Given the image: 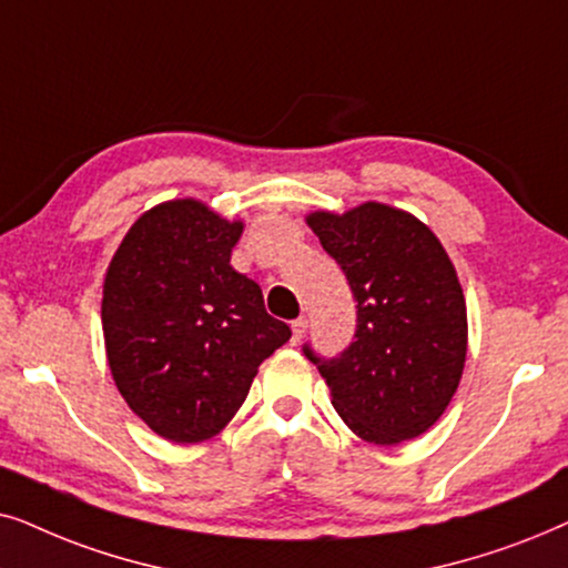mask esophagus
Listing matches in <instances>:
<instances>
[{
	"instance_id": "esophagus-1",
	"label": "esophagus",
	"mask_w": 568,
	"mask_h": 568,
	"mask_svg": "<svg viewBox=\"0 0 568 568\" xmlns=\"http://www.w3.org/2000/svg\"><path fill=\"white\" fill-rule=\"evenodd\" d=\"M306 327H308V324H306L304 316H301V320H296V322L291 324V329H293V343H301V337H304Z\"/></svg>"
}]
</instances>
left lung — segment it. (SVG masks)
I'll return each instance as SVG.
<instances>
[{"label": "left lung", "instance_id": "1", "mask_svg": "<svg viewBox=\"0 0 568 568\" xmlns=\"http://www.w3.org/2000/svg\"><path fill=\"white\" fill-rule=\"evenodd\" d=\"M324 252L351 283L358 324L339 358L304 347L355 436L379 447L426 434L459 387L467 306L457 270L436 233L384 202L306 215Z\"/></svg>", "mask_w": 568, "mask_h": 568}]
</instances>
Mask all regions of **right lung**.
<instances>
[{"label": "right lung", "mask_w": 568, "mask_h": 568, "mask_svg": "<svg viewBox=\"0 0 568 568\" xmlns=\"http://www.w3.org/2000/svg\"><path fill=\"white\" fill-rule=\"evenodd\" d=\"M244 221L205 202L142 213L113 252L101 322L113 384L138 418L176 444L229 426L260 363L291 339L260 285L231 267Z\"/></svg>", "instance_id": "1"}]
</instances>
